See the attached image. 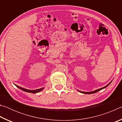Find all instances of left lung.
<instances>
[{"mask_svg":"<svg viewBox=\"0 0 122 122\" xmlns=\"http://www.w3.org/2000/svg\"><path fill=\"white\" fill-rule=\"evenodd\" d=\"M111 82H112V81H111L110 82V83H109L108 84H107V85L106 86H104V87L101 88H100V89H97V90H96L92 91V92H82V91H80V90H78V92H81V93H82V94H94V93H96V92H99V91H100L101 90L103 89H104V88H106V87H107V86H108L109 85V84H110L111 83Z\"/></svg>","mask_w":122,"mask_h":122,"instance_id":"1","label":"left lung"}]
</instances>
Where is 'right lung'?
Returning a JSON list of instances; mask_svg holds the SVG:
<instances>
[{
    "label": "right lung",
    "instance_id": "obj_1",
    "mask_svg": "<svg viewBox=\"0 0 122 122\" xmlns=\"http://www.w3.org/2000/svg\"><path fill=\"white\" fill-rule=\"evenodd\" d=\"M15 86H16V87L19 88L20 89L24 91V92H30V93H33V94L38 93V92H41V91H42L44 89V88H41L40 89H36V90H29V89H25V88H23L22 87H20V86L16 85V84H15Z\"/></svg>",
    "mask_w": 122,
    "mask_h": 122
}]
</instances>
